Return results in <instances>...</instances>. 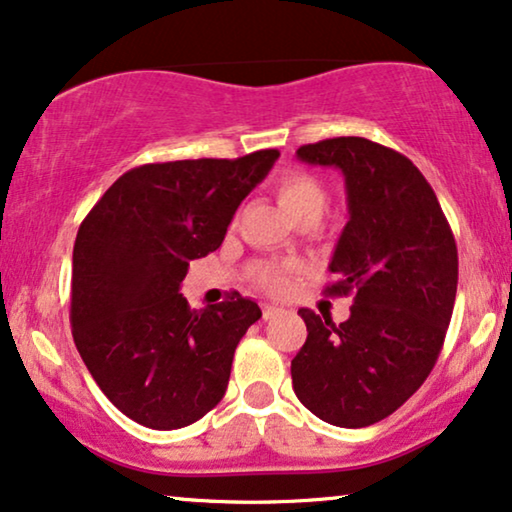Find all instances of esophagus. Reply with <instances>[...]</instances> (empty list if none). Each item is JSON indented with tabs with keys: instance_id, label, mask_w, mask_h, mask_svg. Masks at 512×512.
<instances>
[{
	"instance_id": "34e87169",
	"label": "esophagus",
	"mask_w": 512,
	"mask_h": 512,
	"mask_svg": "<svg viewBox=\"0 0 512 512\" xmlns=\"http://www.w3.org/2000/svg\"><path fill=\"white\" fill-rule=\"evenodd\" d=\"M278 313H281V309H278V306H274V304H264V306H262V318H264V320L276 318Z\"/></svg>"
}]
</instances>
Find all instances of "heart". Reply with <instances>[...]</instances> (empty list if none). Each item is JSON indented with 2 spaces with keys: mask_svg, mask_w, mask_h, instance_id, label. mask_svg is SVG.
I'll return each instance as SVG.
<instances>
[{
  "mask_svg": "<svg viewBox=\"0 0 512 512\" xmlns=\"http://www.w3.org/2000/svg\"><path fill=\"white\" fill-rule=\"evenodd\" d=\"M274 194L285 213L295 222L304 220V217L318 220L327 203L325 187L320 185L318 177L299 168H290L276 177ZM255 283L269 292H283L285 285H288V269L262 264V267L255 269Z\"/></svg>",
  "mask_w": 512,
  "mask_h": 512,
  "instance_id": "1",
  "label": "heart"
}]
</instances>
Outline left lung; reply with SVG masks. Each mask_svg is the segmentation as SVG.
Instances as JSON below:
<instances>
[{
    "instance_id": "obj_1",
    "label": "left lung",
    "mask_w": 512,
    "mask_h": 512,
    "mask_svg": "<svg viewBox=\"0 0 512 512\" xmlns=\"http://www.w3.org/2000/svg\"><path fill=\"white\" fill-rule=\"evenodd\" d=\"M297 156L344 173L349 222L325 295H353V306L339 325L299 309L309 335L292 358V388L327 424L372 426L417 393L440 356L459 283L456 241L433 187L395 149L330 138Z\"/></svg>"
}]
</instances>
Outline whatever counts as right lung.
I'll use <instances>...</instances> for the list:
<instances>
[{"label":"right lung","mask_w":512,"mask_h":512,"mask_svg":"<svg viewBox=\"0 0 512 512\" xmlns=\"http://www.w3.org/2000/svg\"><path fill=\"white\" fill-rule=\"evenodd\" d=\"M278 149L238 159L131 168L77 231L70 323L109 403L156 431L199 421L227 391L231 360L260 306L236 292L192 311L180 295L189 262L217 250L241 201Z\"/></svg>","instance_id":"add662e5"}]
</instances>
